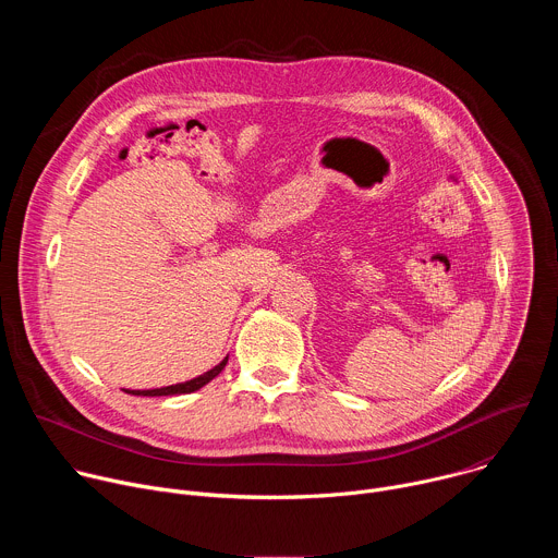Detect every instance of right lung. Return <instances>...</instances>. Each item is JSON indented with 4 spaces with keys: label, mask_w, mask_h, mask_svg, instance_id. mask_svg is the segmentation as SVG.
Wrapping results in <instances>:
<instances>
[{
    "label": "right lung",
    "mask_w": 558,
    "mask_h": 558,
    "mask_svg": "<svg viewBox=\"0 0 558 558\" xmlns=\"http://www.w3.org/2000/svg\"><path fill=\"white\" fill-rule=\"evenodd\" d=\"M225 364H227V357H225L220 364H216L214 368H209L207 373H203V375H198V377H194V379H190V381H181V384H172V386H163V388H151V390H125V392H130V395H143V397H161V395L194 392V390L203 388L207 381H211V379L225 368Z\"/></svg>",
    "instance_id": "right-lung-1"
}]
</instances>
